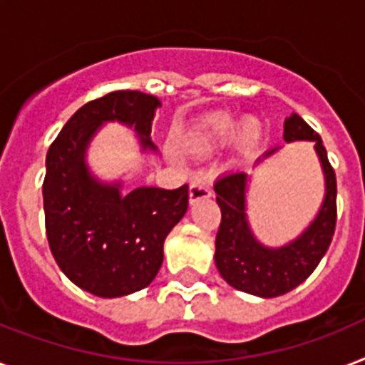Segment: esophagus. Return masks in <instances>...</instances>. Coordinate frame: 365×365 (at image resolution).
Masks as SVG:
<instances>
[{"label": "esophagus", "instance_id": "obj_1", "mask_svg": "<svg viewBox=\"0 0 365 365\" xmlns=\"http://www.w3.org/2000/svg\"><path fill=\"white\" fill-rule=\"evenodd\" d=\"M212 197V189L204 180L197 178V180H192L191 187H189V202L195 204L197 200H202V198H210Z\"/></svg>", "mask_w": 365, "mask_h": 365}]
</instances>
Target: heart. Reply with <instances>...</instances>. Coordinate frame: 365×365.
<instances>
[{
	"mask_svg": "<svg viewBox=\"0 0 365 365\" xmlns=\"http://www.w3.org/2000/svg\"><path fill=\"white\" fill-rule=\"evenodd\" d=\"M232 135L238 146L250 148L259 142L260 129L255 121L238 123L230 115L215 114L200 125V129H198L195 138H192V144L198 150H202V152H212V150L219 148L221 144H225Z\"/></svg>",
	"mask_w": 365,
	"mask_h": 365,
	"instance_id": "obj_1",
	"label": "heart"
}]
</instances>
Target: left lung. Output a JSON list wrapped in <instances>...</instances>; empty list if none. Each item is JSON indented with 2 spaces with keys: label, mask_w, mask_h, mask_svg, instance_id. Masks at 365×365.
I'll return each instance as SVG.
<instances>
[{
  "label": "left lung",
  "mask_w": 365,
  "mask_h": 365,
  "mask_svg": "<svg viewBox=\"0 0 365 365\" xmlns=\"http://www.w3.org/2000/svg\"><path fill=\"white\" fill-rule=\"evenodd\" d=\"M283 140L287 144L296 140L313 142L324 174V198L321 208L307 229L290 240L289 244L269 247L259 242L251 230L247 219L250 174H223L213 185L217 192L215 200L221 208V225L215 238V266L230 287L259 298L287 294L304 283L328 251L336 230V173L328 161L322 138L300 115L290 114L285 120ZM279 150L281 146L269 150L262 159H268Z\"/></svg>",
  "instance_id": "8db88e82"
}]
</instances>
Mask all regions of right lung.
I'll return each instance as SVG.
<instances>
[{
    "instance_id": "right-lung-1",
    "label": "right lung",
    "mask_w": 365,
    "mask_h": 365,
    "mask_svg": "<svg viewBox=\"0 0 365 365\" xmlns=\"http://www.w3.org/2000/svg\"><path fill=\"white\" fill-rule=\"evenodd\" d=\"M161 101L142 91H112L71 115L46 153L44 223L59 269L76 287L101 298L146 289L163 264V244L185 215L189 187H136L101 182L86 161L101 127H131L142 152L157 153L152 121Z\"/></svg>"
}]
</instances>
